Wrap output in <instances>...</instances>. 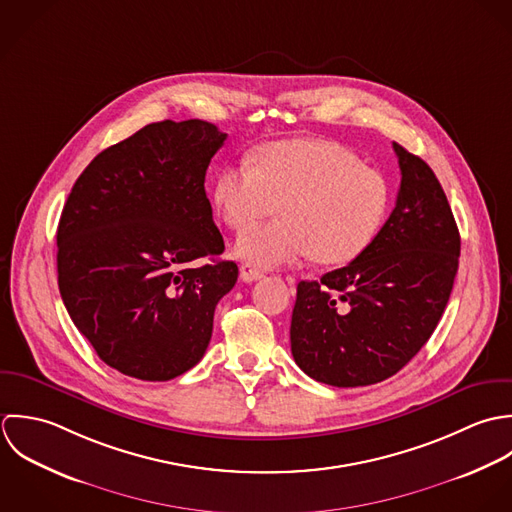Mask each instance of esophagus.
I'll return each instance as SVG.
<instances>
[{
  "label": "esophagus",
  "instance_id": "1",
  "mask_svg": "<svg viewBox=\"0 0 512 512\" xmlns=\"http://www.w3.org/2000/svg\"><path fill=\"white\" fill-rule=\"evenodd\" d=\"M239 277H241V281H245V283H253V281H257V279L263 277V271H261L259 267H255L253 263H243V265L239 267Z\"/></svg>",
  "mask_w": 512,
  "mask_h": 512
}]
</instances>
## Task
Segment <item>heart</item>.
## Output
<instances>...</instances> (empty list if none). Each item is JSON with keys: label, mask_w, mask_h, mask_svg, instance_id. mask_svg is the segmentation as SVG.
I'll use <instances>...</instances> for the list:
<instances>
[{"label": "heart", "mask_w": 512, "mask_h": 512, "mask_svg": "<svg viewBox=\"0 0 512 512\" xmlns=\"http://www.w3.org/2000/svg\"><path fill=\"white\" fill-rule=\"evenodd\" d=\"M213 204L231 229H243L277 205L281 219L245 229L235 253L261 267L314 257L346 265L378 235L388 209L386 180L356 154L326 140H287L263 146L253 166L219 172Z\"/></svg>", "instance_id": "b5f03b06"}]
</instances>
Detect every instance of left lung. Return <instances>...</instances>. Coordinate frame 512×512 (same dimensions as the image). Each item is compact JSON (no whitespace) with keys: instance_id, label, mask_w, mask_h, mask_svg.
I'll return each mask as SVG.
<instances>
[{"instance_id":"left-lung-1","label":"left lung","mask_w":512,"mask_h":512,"mask_svg":"<svg viewBox=\"0 0 512 512\" xmlns=\"http://www.w3.org/2000/svg\"><path fill=\"white\" fill-rule=\"evenodd\" d=\"M396 207L368 249L320 281H301L291 352L312 380L356 388L400 372L433 334L459 267L461 237L433 170L394 142Z\"/></svg>"}]
</instances>
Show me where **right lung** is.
I'll use <instances>...</instances> for the list:
<instances>
[{
    "label": "right lung",
    "mask_w": 512,
    "mask_h": 512,
    "mask_svg": "<svg viewBox=\"0 0 512 512\" xmlns=\"http://www.w3.org/2000/svg\"><path fill=\"white\" fill-rule=\"evenodd\" d=\"M227 134L162 120L103 150L75 182L57 229L59 291L110 368L166 382L204 358L213 312L239 275L205 196ZM209 258L202 268L195 261Z\"/></svg>",
    "instance_id": "1"
}]
</instances>
